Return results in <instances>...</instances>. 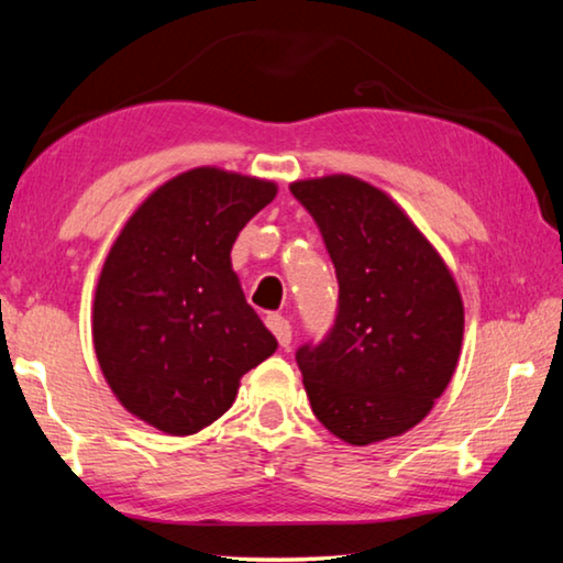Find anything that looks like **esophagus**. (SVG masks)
Here are the masks:
<instances>
[{
	"instance_id": "esophagus-1",
	"label": "esophagus",
	"mask_w": 563,
	"mask_h": 563,
	"mask_svg": "<svg viewBox=\"0 0 563 563\" xmlns=\"http://www.w3.org/2000/svg\"><path fill=\"white\" fill-rule=\"evenodd\" d=\"M265 325L271 328V332L275 335V340H278V345L280 347H288L290 342H292V328H290V322L285 320L283 316H268L265 318Z\"/></svg>"
}]
</instances>
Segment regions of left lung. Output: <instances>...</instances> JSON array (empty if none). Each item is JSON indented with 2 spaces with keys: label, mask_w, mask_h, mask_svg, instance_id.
Returning <instances> with one entry per match:
<instances>
[{
  "label": "left lung",
  "mask_w": 563,
  "mask_h": 563,
  "mask_svg": "<svg viewBox=\"0 0 563 563\" xmlns=\"http://www.w3.org/2000/svg\"><path fill=\"white\" fill-rule=\"evenodd\" d=\"M290 194L316 218L340 285L328 338L295 352L312 412L355 446L412 430L460 360L464 305L450 268L365 180H295Z\"/></svg>",
  "instance_id": "8db88e82"
}]
</instances>
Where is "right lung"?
I'll list each match as a JSON object with an SVG mask.
<instances>
[{
  "label": "right lung",
  "mask_w": 563,
  "mask_h": 563,
  "mask_svg": "<svg viewBox=\"0 0 563 563\" xmlns=\"http://www.w3.org/2000/svg\"><path fill=\"white\" fill-rule=\"evenodd\" d=\"M273 180L201 166L166 180L121 228L93 295V350L131 415L186 437L235 402L278 340L245 302L231 247Z\"/></svg>",
  "instance_id": "obj_1"
}]
</instances>
